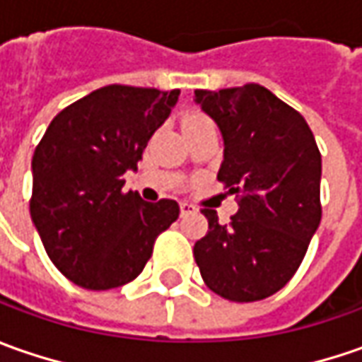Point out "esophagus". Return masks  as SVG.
<instances>
[{"label":"esophagus","instance_id":"esophagus-1","mask_svg":"<svg viewBox=\"0 0 362 362\" xmlns=\"http://www.w3.org/2000/svg\"><path fill=\"white\" fill-rule=\"evenodd\" d=\"M194 210H196V206L190 204V202H180V212H182V216H186V214H192Z\"/></svg>","mask_w":362,"mask_h":362}]
</instances>
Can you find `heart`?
I'll return each mask as SVG.
<instances>
[{
	"instance_id": "heart-1",
	"label": "heart",
	"mask_w": 362,
	"mask_h": 362,
	"mask_svg": "<svg viewBox=\"0 0 362 362\" xmlns=\"http://www.w3.org/2000/svg\"><path fill=\"white\" fill-rule=\"evenodd\" d=\"M202 124H212V119L204 116V114H200V112H192V114H188L184 122H182V126L184 128H190V126H202Z\"/></svg>"
}]
</instances>
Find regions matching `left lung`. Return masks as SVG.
I'll return each mask as SVG.
<instances>
[{
    "label": "left lung",
    "instance_id": "8db88e82",
    "mask_svg": "<svg viewBox=\"0 0 362 362\" xmlns=\"http://www.w3.org/2000/svg\"><path fill=\"white\" fill-rule=\"evenodd\" d=\"M196 104L218 124L224 162L218 180L238 212L208 218L194 258L206 286L232 303L279 293L298 270L322 216L320 152L306 119L258 83L196 90Z\"/></svg>",
    "mask_w": 362,
    "mask_h": 362
}]
</instances>
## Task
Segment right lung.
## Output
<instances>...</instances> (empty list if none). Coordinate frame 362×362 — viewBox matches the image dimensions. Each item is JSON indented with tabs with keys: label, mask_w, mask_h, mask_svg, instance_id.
<instances>
[{
	"label": "right lung",
	"mask_w": 362,
	"mask_h": 362,
	"mask_svg": "<svg viewBox=\"0 0 362 362\" xmlns=\"http://www.w3.org/2000/svg\"><path fill=\"white\" fill-rule=\"evenodd\" d=\"M180 90L112 83L64 107L32 160L30 212L49 260L74 284L107 291L134 281L178 218L176 200L124 192Z\"/></svg>",
	"instance_id": "obj_1"
}]
</instances>
